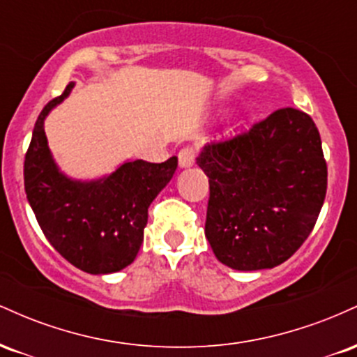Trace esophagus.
<instances>
[{
	"label": "esophagus",
	"mask_w": 357,
	"mask_h": 357,
	"mask_svg": "<svg viewBox=\"0 0 357 357\" xmlns=\"http://www.w3.org/2000/svg\"><path fill=\"white\" fill-rule=\"evenodd\" d=\"M178 159H179V167H183V169L191 167L195 165V149H192V147H184V149L179 151Z\"/></svg>",
	"instance_id": "1"
}]
</instances>
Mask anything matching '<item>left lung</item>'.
<instances>
[{"label": "left lung", "mask_w": 357, "mask_h": 357, "mask_svg": "<svg viewBox=\"0 0 357 357\" xmlns=\"http://www.w3.org/2000/svg\"><path fill=\"white\" fill-rule=\"evenodd\" d=\"M196 162L210 178L204 235L223 265L273 268L310 235L326 198L327 166L305 112L275 110L245 136L204 146Z\"/></svg>", "instance_id": "8db88e82"}]
</instances>
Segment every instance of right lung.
I'll return each instance as SVG.
<instances>
[{
	"mask_svg": "<svg viewBox=\"0 0 357 357\" xmlns=\"http://www.w3.org/2000/svg\"><path fill=\"white\" fill-rule=\"evenodd\" d=\"M73 87L70 82L36 119L24 158V191L52 247L77 268L105 275L134 261L144 240L147 208L171 181L178 158L161 165L127 159L96 179L65 174L48 146L45 121Z\"/></svg>",
	"mask_w": 357,
	"mask_h": 357,
	"instance_id": "obj_1",
	"label": "right lung"
}]
</instances>
